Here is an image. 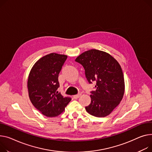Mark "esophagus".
<instances>
[{"label":"esophagus","instance_id":"1","mask_svg":"<svg viewBox=\"0 0 152 152\" xmlns=\"http://www.w3.org/2000/svg\"><path fill=\"white\" fill-rule=\"evenodd\" d=\"M80 95H81V94H77V95H75L73 96V98L74 99H77L78 98H79L80 96Z\"/></svg>","mask_w":152,"mask_h":152}]
</instances>
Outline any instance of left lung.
<instances>
[{"mask_svg":"<svg viewBox=\"0 0 152 152\" xmlns=\"http://www.w3.org/2000/svg\"><path fill=\"white\" fill-rule=\"evenodd\" d=\"M75 61L84 67L88 83H96V90L90 92L91 103L86 107L87 113L98 117L108 115L119 104L125 92L120 64L108 53L96 49L87 50Z\"/></svg>","mask_w":152,"mask_h":152,"instance_id":"8db88e82","label":"left lung"}]
</instances>
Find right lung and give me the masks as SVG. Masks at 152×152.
Instances as JSON below:
<instances>
[{
    "mask_svg": "<svg viewBox=\"0 0 152 152\" xmlns=\"http://www.w3.org/2000/svg\"><path fill=\"white\" fill-rule=\"evenodd\" d=\"M66 58L65 55L48 54L38 60L29 73L27 87L30 102L46 117L60 115L72 100L57 91L58 74Z\"/></svg>",
    "mask_w": 152,
    "mask_h": 152,
    "instance_id": "1",
    "label": "right lung"
}]
</instances>
